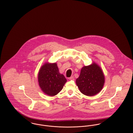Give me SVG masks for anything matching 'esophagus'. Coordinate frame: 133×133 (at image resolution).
I'll return each instance as SVG.
<instances>
[{"mask_svg":"<svg viewBox=\"0 0 133 133\" xmlns=\"http://www.w3.org/2000/svg\"><path fill=\"white\" fill-rule=\"evenodd\" d=\"M70 80H74V77L73 76H72L71 77H70L69 78Z\"/></svg>","mask_w":133,"mask_h":133,"instance_id":"esophagus-1","label":"esophagus"}]
</instances>
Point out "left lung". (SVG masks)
Instances as JSON below:
<instances>
[{
    "instance_id": "obj_1",
    "label": "left lung",
    "mask_w": 133,
    "mask_h": 133,
    "mask_svg": "<svg viewBox=\"0 0 133 133\" xmlns=\"http://www.w3.org/2000/svg\"><path fill=\"white\" fill-rule=\"evenodd\" d=\"M76 82L82 94L92 96L99 93L103 88L105 83V76L101 67L97 64L93 63L82 67Z\"/></svg>"
}]
</instances>
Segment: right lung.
Listing matches in <instances>:
<instances>
[{
	"instance_id": "right-lung-1",
	"label": "right lung",
	"mask_w": 133,
	"mask_h": 133,
	"mask_svg": "<svg viewBox=\"0 0 133 133\" xmlns=\"http://www.w3.org/2000/svg\"><path fill=\"white\" fill-rule=\"evenodd\" d=\"M38 81L41 90L50 96L57 95L67 82L63 75L59 73L56 63H45L39 70Z\"/></svg>"
}]
</instances>
